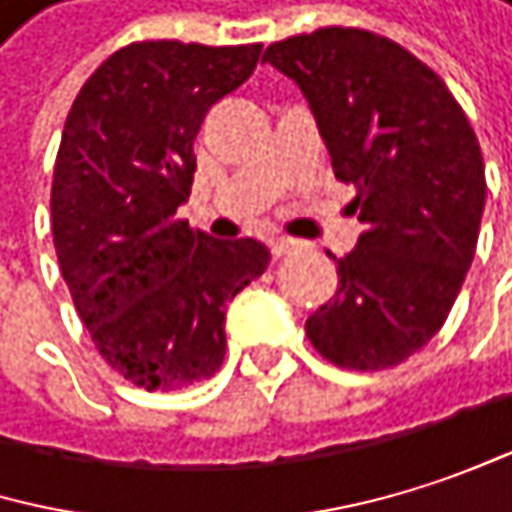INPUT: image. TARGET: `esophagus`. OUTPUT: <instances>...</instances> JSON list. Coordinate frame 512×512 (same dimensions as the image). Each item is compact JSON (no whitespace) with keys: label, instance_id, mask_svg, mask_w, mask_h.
Returning <instances> with one entry per match:
<instances>
[{"label":"esophagus","instance_id":"obj_1","mask_svg":"<svg viewBox=\"0 0 512 512\" xmlns=\"http://www.w3.org/2000/svg\"><path fill=\"white\" fill-rule=\"evenodd\" d=\"M270 248H273L276 258H288V254H294V251H300V248H303V242L288 239V236H279V239H273V242H270Z\"/></svg>","mask_w":512,"mask_h":512}]
</instances>
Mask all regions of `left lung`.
I'll return each mask as SVG.
<instances>
[{
    "mask_svg": "<svg viewBox=\"0 0 512 512\" xmlns=\"http://www.w3.org/2000/svg\"><path fill=\"white\" fill-rule=\"evenodd\" d=\"M264 62L306 95L363 221L306 336L342 369L399 366L444 327L474 261L486 203L474 128L429 65L366 29L294 35Z\"/></svg>",
    "mask_w": 512,
    "mask_h": 512,
    "instance_id": "left-lung-1",
    "label": "left lung"
}]
</instances>
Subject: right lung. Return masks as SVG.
I'll return each instance as SVG.
<instances>
[{"instance_id":"obj_1","label":"right lung","mask_w":512,"mask_h":512,"mask_svg":"<svg viewBox=\"0 0 512 512\" xmlns=\"http://www.w3.org/2000/svg\"><path fill=\"white\" fill-rule=\"evenodd\" d=\"M258 59L261 44L137 41L101 62L65 119L50 194L59 270L98 354L143 390L212 378L227 303L270 267L264 242L176 218L203 116Z\"/></svg>"}]
</instances>
